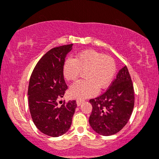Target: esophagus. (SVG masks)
<instances>
[{
	"mask_svg": "<svg viewBox=\"0 0 159 159\" xmlns=\"http://www.w3.org/2000/svg\"><path fill=\"white\" fill-rule=\"evenodd\" d=\"M83 100H76V105H77V106H81L82 105V103H83Z\"/></svg>",
	"mask_w": 159,
	"mask_h": 159,
	"instance_id": "34e87169",
	"label": "esophagus"
}]
</instances>
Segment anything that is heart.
<instances>
[{"label":"heart","mask_w":159,"mask_h":159,"mask_svg":"<svg viewBox=\"0 0 159 159\" xmlns=\"http://www.w3.org/2000/svg\"><path fill=\"white\" fill-rule=\"evenodd\" d=\"M86 80L74 83L69 89L70 98L84 100L96 94L99 90L107 88L111 84L115 72L116 65L112 57L94 50H85L69 58L63 65L62 74L67 81H74L81 72Z\"/></svg>","instance_id":"1"}]
</instances>
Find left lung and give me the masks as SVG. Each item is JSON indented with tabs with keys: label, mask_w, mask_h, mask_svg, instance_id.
<instances>
[{
	"label": "left lung",
	"mask_w": 159,
	"mask_h": 159,
	"mask_svg": "<svg viewBox=\"0 0 159 159\" xmlns=\"http://www.w3.org/2000/svg\"><path fill=\"white\" fill-rule=\"evenodd\" d=\"M89 102L92 106L89 124L94 131L103 136L120 131L129 120L135 102L133 85L127 67L119 70L116 79L104 94Z\"/></svg>",
	"instance_id": "1"
}]
</instances>
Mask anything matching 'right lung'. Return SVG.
<instances>
[{"instance_id": "1", "label": "right lung", "mask_w": 159, "mask_h": 159, "mask_svg": "<svg viewBox=\"0 0 159 159\" xmlns=\"http://www.w3.org/2000/svg\"><path fill=\"white\" fill-rule=\"evenodd\" d=\"M73 44L53 48L38 61L28 87V101L33 123L42 133L59 137L71 126L76 103L70 100L58 106L67 89L62 74L63 65Z\"/></svg>"}]
</instances>
